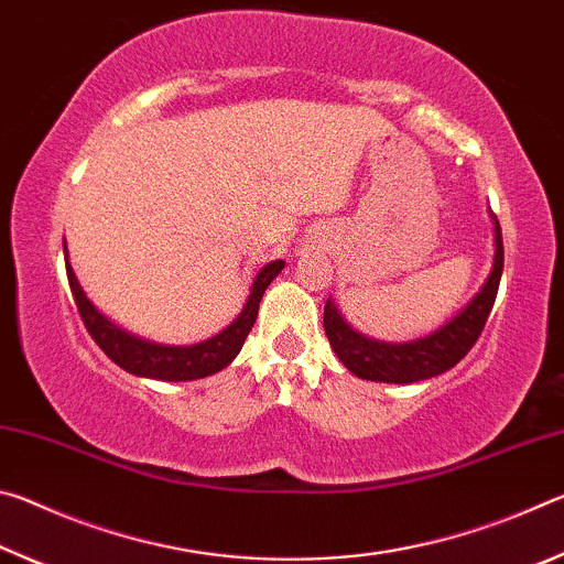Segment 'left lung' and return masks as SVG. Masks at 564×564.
Masks as SVG:
<instances>
[{
	"instance_id": "left-lung-1",
	"label": "left lung",
	"mask_w": 564,
	"mask_h": 564,
	"mask_svg": "<svg viewBox=\"0 0 564 564\" xmlns=\"http://www.w3.org/2000/svg\"><path fill=\"white\" fill-rule=\"evenodd\" d=\"M495 221V259L492 271L480 291L473 295V301L457 311L455 316L443 323L441 328L433 330L431 336L405 340V343H386L362 336L350 323L343 318L338 305L333 299L326 301V311H323V328L330 340V348L336 350L343 366H346L352 376L362 380H376V383H417V380H427L445 373L453 366H457L467 350L475 346L480 338L488 321L495 295H498L500 275H502V231L498 218Z\"/></svg>"
}]
</instances>
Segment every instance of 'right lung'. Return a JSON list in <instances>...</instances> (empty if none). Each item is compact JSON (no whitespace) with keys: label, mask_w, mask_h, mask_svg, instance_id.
<instances>
[{"label":"right lung","mask_w":564,"mask_h":564,"mask_svg":"<svg viewBox=\"0 0 564 564\" xmlns=\"http://www.w3.org/2000/svg\"><path fill=\"white\" fill-rule=\"evenodd\" d=\"M64 261L76 308H79L84 326L91 333V338L97 340V346L107 352L119 368L127 370V373L139 378L169 380V383L214 376L241 352L243 340L248 333H251L256 316H259V303L265 289H269L271 281L285 265V261H271L256 273L251 293H248L241 313H238L231 326H226L221 333H216V336L202 343H194V346H164V343L133 336V333L119 328L117 323H111L104 313L97 311V305L87 299V293H84L79 281H76V273L69 263V251H66V241Z\"/></svg>","instance_id":"right-lung-1"}]
</instances>
